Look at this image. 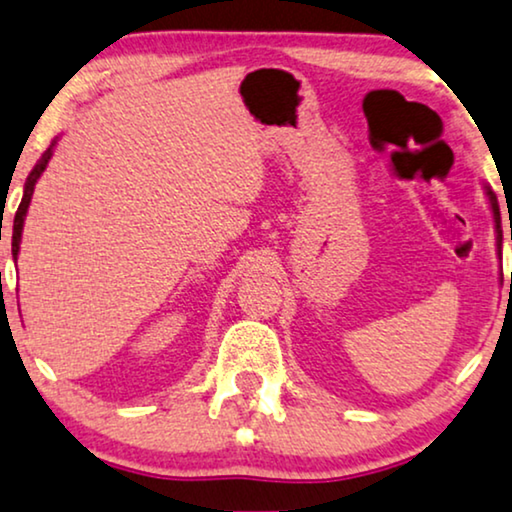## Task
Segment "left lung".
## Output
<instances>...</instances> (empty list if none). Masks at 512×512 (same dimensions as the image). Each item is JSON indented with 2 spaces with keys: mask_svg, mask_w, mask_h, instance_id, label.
<instances>
[{
  "mask_svg": "<svg viewBox=\"0 0 512 512\" xmlns=\"http://www.w3.org/2000/svg\"><path fill=\"white\" fill-rule=\"evenodd\" d=\"M487 195H489V202H491V209H494V218H496V228H499V204H496V195L487 188ZM501 230V228H499ZM499 251H501V232H499ZM510 284H512V277H510Z\"/></svg>",
  "mask_w": 512,
  "mask_h": 512,
  "instance_id": "1",
  "label": "left lung"
}]
</instances>
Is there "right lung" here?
<instances>
[{
  "label": "right lung",
  "instance_id": "1",
  "mask_svg": "<svg viewBox=\"0 0 512 512\" xmlns=\"http://www.w3.org/2000/svg\"><path fill=\"white\" fill-rule=\"evenodd\" d=\"M51 148H53V143H51ZM51 148L44 152V157L39 159V164H37L35 169H32V174L28 176V183H25L23 199H21V204H18L16 218H13V232H11V254H13V261H16V258H18V249H21L23 221H25V214H28V207H30L32 192H35V183H37V178L42 176V171L46 169V164H49V159H51Z\"/></svg>",
  "mask_w": 512,
  "mask_h": 512
}]
</instances>
